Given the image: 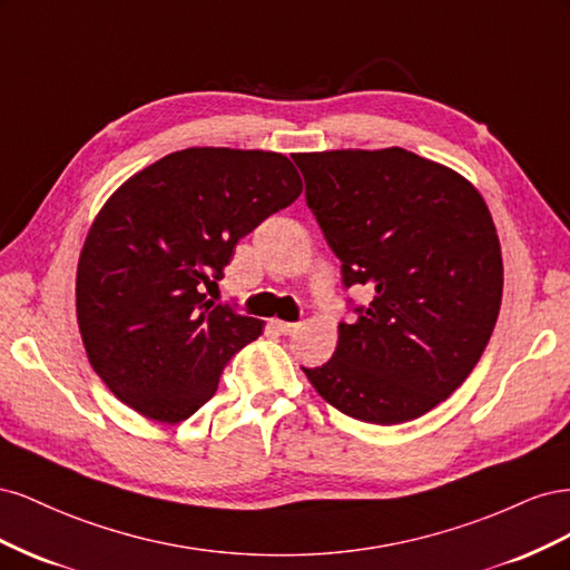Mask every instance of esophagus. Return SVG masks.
I'll list each match as a JSON object with an SVG mask.
<instances>
[{"label":"esophagus","instance_id":"34e87169","mask_svg":"<svg viewBox=\"0 0 570 570\" xmlns=\"http://www.w3.org/2000/svg\"><path fill=\"white\" fill-rule=\"evenodd\" d=\"M273 325L278 327V333H283V335H295L302 327L299 323H287V321H273Z\"/></svg>","mask_w":570,"mask_h":570}]
</instances>
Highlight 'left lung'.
Listing matches in <instances>:
<instances>
[{"label": "left lung", "instance_id": "8db88e82", "mask_svg": "<svg viewBox=\"0 0 570 570\" xmlns=\"http://www.w3.org/2000/svg\"><path fill=\"white\" fill-rule=\"evenodd\" d=\"M292 159L344 287L373 295L340 323L333 358L302 371L356 421L419 419L471 375L494 331L504 266L488 204L456 170L402 147Z\"/></svg>", "mask_w": 570, "mask_h": 570}]
</instances>
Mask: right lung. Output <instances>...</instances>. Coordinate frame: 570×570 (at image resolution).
<instances>
[{
	"mask_svg": "<svg viewBox=\"0 0 570 570\" xmlns=\"http://www.w3.org/2000/svg\"><path fill=\"white\" fill-rule=\"evenodd\" d=\"M302 195L285 154L189 147L120 185L85 237L76 314L90 366L145 419L180 423L214 396L264 321L206 299L239 237Z\"/></svg>",
	"mask_w": 570,
	"mask_h": 570,
	"instance_id": "add662e5",
	"label": "right lung"
}]
</instances>
